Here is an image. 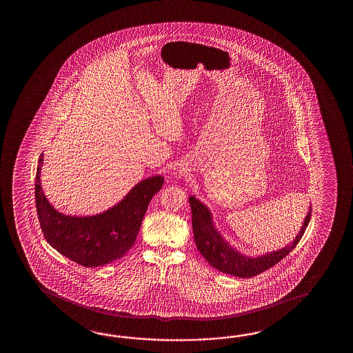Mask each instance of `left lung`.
<instances>
[{
  "label": "left lung",
  "instance_id": "8db88e82",
  "mask_svg": "<svg viewBox=\"0 0 353 353\" xmlns=\"http://www.w3.org/2000/svg\"><path fill=\"white\" fill-rule=\"evenodd\" d=\"M189 203L192 208V225L194 233L195 246L199 250V252L214 269L242 279L259 275L272 268L286 255H289L299 243L312 216V210H309L298 236L285 248L259 257H248L234 250L223 240V237L213 225L210 210L203 203L199 202L194 195L189 196Z\"/></svg>",
  "mask_w": 353,
  "mask_h": 353
}]
</instances>
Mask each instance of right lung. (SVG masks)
Wrapping results in <instances>:
<instances>
[{"instance_id":"right-lung-1","label":"right lung","mask_w":353,"mask_h":353,"mask_svg":"<svg viewBox=\"0 0 353 353\" xmlns=\"http://www.w3.org/2000/svg\"><path fill=\"white\" fill-rule=\"evenodd\" d=\"M40 155L35 178L37 213L48 243L84 268H97L121 259L132 248L151 198L164 184L161 175L137 183L112 208L88 217L65 216L48 202L41 189Z\"/></svg>"}]
</instances>
